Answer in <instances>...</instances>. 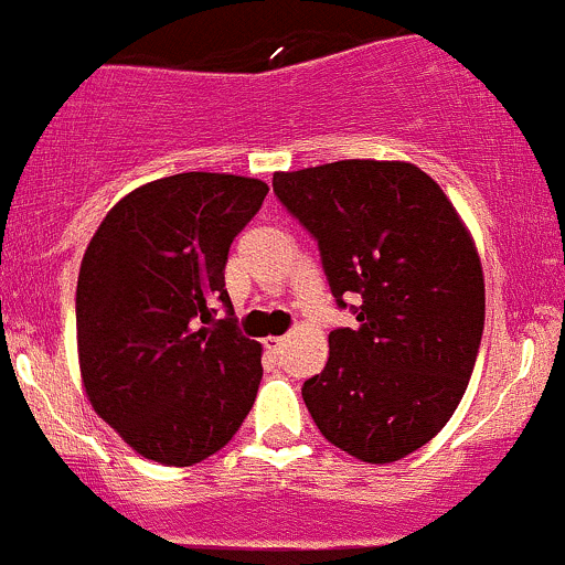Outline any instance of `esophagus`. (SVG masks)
<instances>
[{
	"label": "esophagus",
	"instance_id": "obj_1",
	"mask_svg": "<svg viewBox=\"0 0 565 565\" xmlns=\"http://www.w3.org/2000/svg\"><path fill=\"white\" fill-rule=\"evenodd\" d=\"M284 341H287V339H284V335H267V339H265V350L278 352L284 347Z\"/></svg>",
	"mask_w": 565,
	"mask_h": 565
}]
</instances>
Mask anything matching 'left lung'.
Segmentation results:
<instances>
[{
    "instance_id": "left-lung-1",
    "label": "left lung",
    "mask_w": 565,
    "mask_h": 565,
    "mask_svg": "<svg viewBox=\"0 0 565 565\" xmlns=\"http://www.w3.org/2000/svg\"><path fill=\"white\" fill-rule=\"evenodd\" d=\"M273 193L317 241L339 309L303 402L324 440L388 465L431 440L465 396L483 333L470 232L429 174L402 161H335L273 174Z\"/></svg>"
}]
</instances>
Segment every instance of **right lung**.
I'll return each instance as SVG.
<instances>
[{
	"label": "right lung",
	"mask_w": 565,
	"mask_h": 565,
	"mask_svg": "<svg viewBox=\"0 0 565 565\" xmlns=\"http://www.w3.org/2000/svg\"><path fill=\"white\" fill-rule=\"evenodd\" d=\"M267 191L254 177H163L119 199L89 241L76 287L84 388L145 459L196 465L254 407L262 347L237 330L224 267Z\"/></svg>",
	"instance_id": "1"
}]
</instances>
